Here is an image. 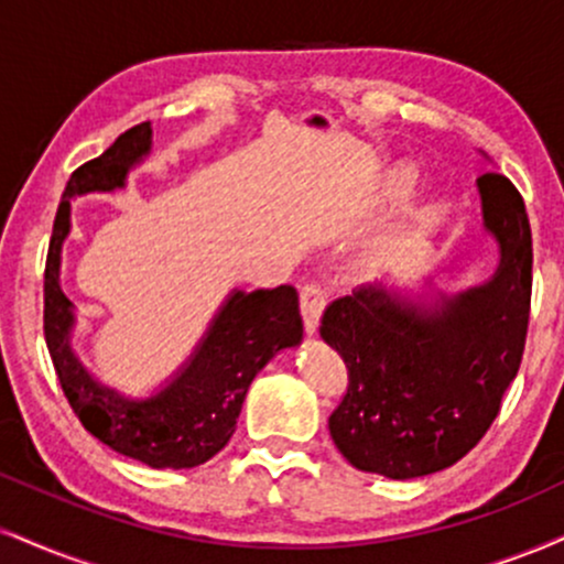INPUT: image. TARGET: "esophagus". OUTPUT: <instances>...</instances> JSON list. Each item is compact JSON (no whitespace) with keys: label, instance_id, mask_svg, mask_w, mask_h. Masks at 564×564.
<instances>
[{"label":"esophagus","instance_id":"1","mask_svg":"<svg viewBox=\"0 0 564 564\" xmlns=\"http://www.w3.org/2000/svg\"><path fill=\"white\" fill-rule=\"evenodd\" d=\"M300 307H302V321H304V330L312 336L321 325V315L325 307V289L317 286V283H307L300 294Z\"/></svg>","mask_w":564,"mask_h":564}]
</instances>
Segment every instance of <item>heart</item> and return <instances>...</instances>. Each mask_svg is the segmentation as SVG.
<instances>
[{
	"instance_id": "obj_1",
	"label": "heart",
	"mask_w": 564,
	"mask_h": 564,
	"mask_svg": "<svg viewBox=\"0 0 564 564\" xmlns=\"http://www.w3.org/2000/svg\"><path fill=\"white\" fill-rule=\"evenodd\" d=\"M378 270V260L376 257H365V260H359L357 262V273H362V275H372Z\"/></svg>"
}]
</instances>
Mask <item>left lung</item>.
<instances>
[{"label":"left lung","instance_id":"left-lung-1","mask_svg":"<svg viewBox=\"0 0 564 564\" xmlns=\"http://www.w3.org/2000/svg\"><path fill=\"white\" fill-rule=\"evenodd\" d=\"M484 228L499 264L484 286L415 302L362 286L330 302L321 336L347 362L349 386L328 417L357 470L406 480L465 457L499 415L525 349L531 312V223L501 173L478 178Z\"/></svg>","mask_w":564,"mask_h":564}]
</instances>
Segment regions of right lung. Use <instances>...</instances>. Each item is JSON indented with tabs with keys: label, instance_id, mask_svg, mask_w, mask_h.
I'll list each match as a JSON object with an SVG mask.
<instances>
[{
	"label": "right lung",
	"instance_id": "add662e5",
	"mask_svg": "<svg viewBox=\"0 0 564 564\" xmlns=\"http://www.w3.org/2000/svg\"><path fill=\"white\" fill-rule=\"evenodd\" d=\"M152 149V126L128 128L97 160L67 181L54 215L44 270V338L54 372L84 429L101 444L149 467H196L213 459L236 431L249 383L281 349L302 341L300 296L294 286L230 291L194 355L158 393L123 397L101 386L73 351V302L59 289L63 243L70 234V199L115 192Z\"/></svg>",
	"mask_w": 564,
	"mask_h": 564
}]
</instances>
